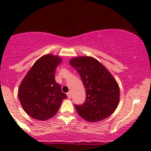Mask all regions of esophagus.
I'll return each instance as SVG.
<instances>
[{
	"label": "esophagus",
	"mask_w": 151,
	"mask_h": 151,
	"mask_svg": "<svg viewBox=\"0 0 151 151\" xmlns=\"http://www.w3.org/2000/svg\"><path fill=\"white\" fill-rule=\"evenodd\" d=\"M67 97H68V98H69V99H70V98H71V97H72L71 92H68V93H67Z\"/></svg>",
	"instance_id": "34e87169"
}]
</instances>
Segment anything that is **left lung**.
I'll return each instance as SVG.
<instances>
[{"mask_svg":"<svg viewBox=\"0 0 151 151\" xmlns=\"http://www.w3.org/2000/svg\"><path fill=\"white\" fill-rule=\"evenodd\" d=\"M69 63L79 74L86 92L85 102L74 104L78 115L91 122L110 116L119 101V88L116 81L93 57H76Z\"/></svg>","mask_w":151,"mask_h":151,"instance_id":"left-lung-1","label":"left lung"}]
</instances>
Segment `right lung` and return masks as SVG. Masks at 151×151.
Segmentation results:
<instances>
[{"mask_svg": "<svg viewBox=\"0 0 151 151\" xmlns=\"http://www.w3.org/2000/svg\"><path fill=\"white\" fill-rule=\"evenodd\" d=\"M61 58L47 54L36 61L22 80L18 91L21 105L28 115L38 120L51 118L59 110L66 94L55 81V70Z\"/></svg>", "mask_w": 151, "mask_h": 151, "instance_id": "obj_1", "label": "right lung"}]
</instances>
